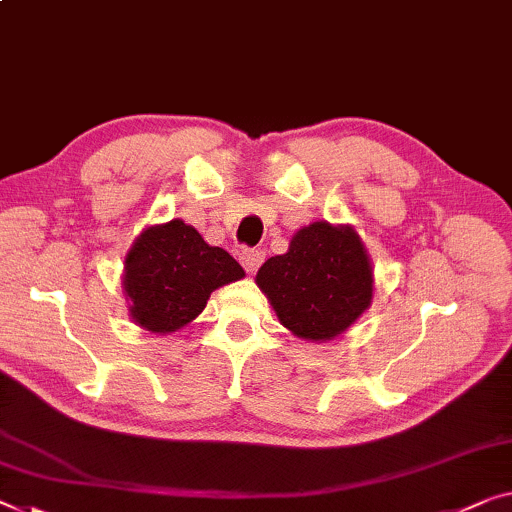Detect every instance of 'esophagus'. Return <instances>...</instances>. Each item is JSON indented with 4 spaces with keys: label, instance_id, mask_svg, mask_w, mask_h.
<instances>
[{
    "label": "esophagus",
    "instance_id": "1",
    "mask_svg": "<svg viewBox=\"0 0 512 512\" xmlns=\"http://www.w3.org/2000/svg\"><path fill=\"white\" fill-rule=\"evenodd\" d=\"M263 261H265V251H261V249H245L240 254L242 267H245V270L251 274L258 270V265H261Z\"/></svg>",
    "mask_w": 512,
    "mask_h": 512
}]
</instances>
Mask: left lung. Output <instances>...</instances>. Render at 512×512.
Wrapping results in <instances>:
<instances>
[{
    "mask_svg": "<svg viewBox=\"0 0 512 512\" xmlns=\"http://www.w3.org/2000/svg\"><path fill=\"white\" fill-rule=\"evenodd\" d=\"M256 286L283 327L311 343L348 332L373 302V263L350 224L302 226L288 251L272 256L256 274Z\"/></svg>",
    "mask_w": 512,
    "mask_h": 512,
    "instance_id": "1",
    "label": "left lung"
}]
</instances>
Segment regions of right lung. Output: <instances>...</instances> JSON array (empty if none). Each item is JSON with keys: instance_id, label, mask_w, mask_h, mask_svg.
Returning <instances> with one entry per match:
<instances>
[{"instance_id": "add662e5", "label": "right lung", "mask_w": 512, "mask_h": 512, "mask_svg": "<svg viewBox=\"0 0 512 512\" xmlns=\"http://www.w3.org/2000/svg\"><path fill=\"white\" fill-rule=\"evenodd\" d=\"M245 277L222 247H210L183 219L146 226L125 254L130 318L151 334H174L206 309L210 293Z\"/></svg>"}]
</instances>
